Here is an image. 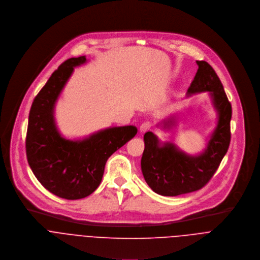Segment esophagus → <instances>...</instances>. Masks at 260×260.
<instances>
[{
	"instance_id": "1",
	"label": "esophagus",
	"mask_w": 260,
	"mask_h": 260,
	"mask_svg": "<svg viewBox=\"0 0 260 260\" xmlns=\"http://www.w3.org/2000/svg\"><path fill=\"white\" fill-rule=\"evenodd\" d=\"M150 128H151V123H150V122H144V123H142V124L140 125L139 130H140V132H146V131H148Z\"/></svg>"
}]
</instances>
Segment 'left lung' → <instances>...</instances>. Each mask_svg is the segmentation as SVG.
<instances>
[{
    "instance_id": "left-lung-1",
    "label": "left lung",
    "mask_w": 260,
    "mask_h": 260,
    "mask_svg": "<svg viewBox=\"0 0 260 260\" xmlns=\"http://www.w3.org/2000/svg\"><path fill=\"white\" fill-rule=\"evenodd\" d=\"M198 72L187 94L209 91L218 112V123L205 151L191 157L180 151L173 143L161 145L152 132L144 134V150L141 170L148 186L159 194L175 197L204 187L213 177L225 155L231 142L232 105L223 86L213 70L204 60H197ZM174 118L164 121V128L174 123Z\"/></svg>"
}]
</instances>
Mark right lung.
I'll return each mask as SVG.
<instances>
[{
    "label": "right lung",
    "mask_w": 260,
    "mask_h": 260,
    "mask_svg": "<svg viewBox=\"0 0 260 260\" xmlns=\"http://www.w3.org/2000/svg\"><path fill=\"white\" fill-rule=\"evenodd\" d=\"M85 56L70 58L51 75L35 97L28 116L25 150L28 165L40 183L53 194L78 200L100 184L111 155L137 133L135 126L114 127L83 140L60 136L54 122V106L74 68Z\"/></svg>",
    "instance_id": "add662e5"
}]
</instances>
